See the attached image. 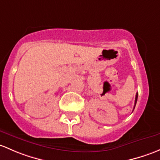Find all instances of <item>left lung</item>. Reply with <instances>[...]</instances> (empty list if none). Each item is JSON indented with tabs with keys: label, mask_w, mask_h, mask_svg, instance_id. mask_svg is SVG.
Wrapping results in <instances>:
<instances>
[{
	"label": "left lung",
	"mask_w": 160,
	"mask_h": 160,
	"mask_svg": "<svg viewBox=\"0 0 160 160\" xmlns=\"http://www.w3.org/2000/svg\"><path fill=\"white\" fill-rule=\"evenodd\" d=\"M137 98H138V93H136V99H135V105H134V108H133V110H134L135 106H136V102H137Z\"/></svg>",
	"instance_id": "8db88e82"
}]
</instances>
